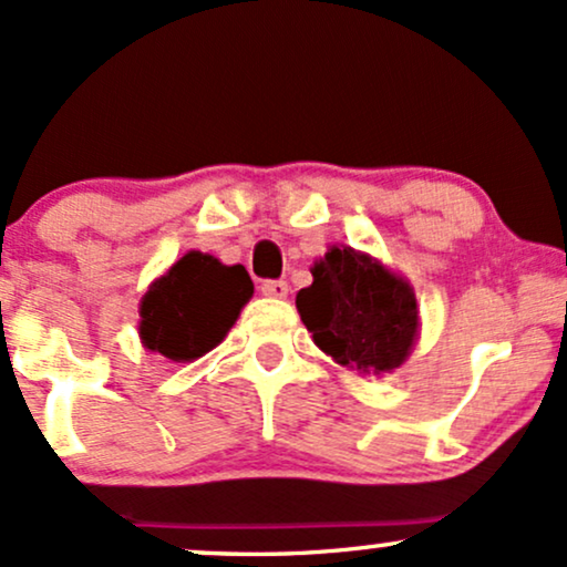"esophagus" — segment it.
Returning a JSON list of instances; mask_svg holds the SVG:
<instances>
[{
	"label": "esophagus",
	"instance_id": "esophagus-1",
	"mask_svg": "<svg viewBox=\"0 0 567 567\" xmlns=\"http://www.w3.org/2000/svg\"><path fill=\"white\" fill-rule=\"evenodd\" d=\"M288 282H282V279H269L261 285V292L269 298H288Z\"/></svg>",
	"mask_w": 567,
	"mask_h": 567
}]
</instances>
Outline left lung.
Masks as SVG:
<instances>
[{
    "label": "left lung",
    "mask_w": 567,
    "mask_h": 567,
    "mask_svg": "<svg viewBox=\"0 0 567 567\" xmlns=\"http://www.w3.org/2000/svg\"><path fill=\"white\" fill-rule=\"evenodd\" d=\"M311 277L315 282L298 290L296 309L324 354L362 375L405 365L421 333L408 277L351 245H330L311 266Z\"/></svg>",
    "instance_id": "8db88e82"
}]
</instances>
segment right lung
<instances>
[{
	"instance_id": "add662e5",
	"label": "right lung",
	"mask_w": 567,
	"mask_h": 567,
	"mask_svg": "<svg viewBox=\"0 0 567 567\" xmlns=\"http://www.w3.org/2000/svg\"><path fill=\"white\" fill-rule=\"evenodd\" d=\"M250 298L252 279L243 264L226 266L210 252L188 250L143 292V349L171 362L199 360L229 336Z\"/></svg>"
}]
</instances>
